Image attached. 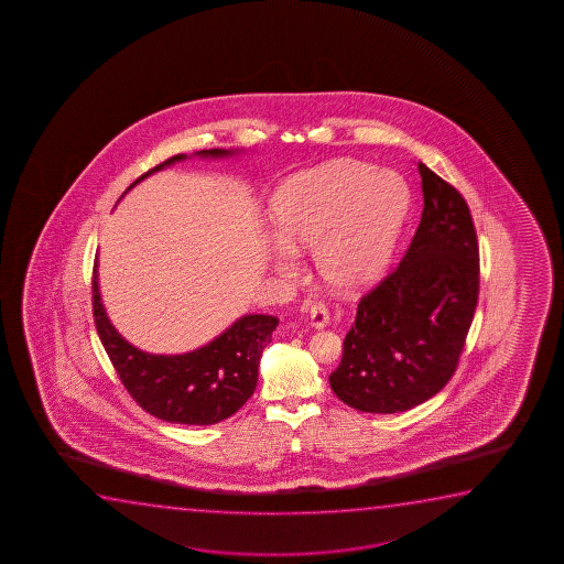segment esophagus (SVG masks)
<instances>
[{
	"instance_id": "1",
	"label": "esophagus",
	"mask_w": 564,
	"mask_h": 564,
	"mask_svg": "<svg viewBox=\"0 0 564 564\" xmlns=\"http://www.w3.org/2000/svg\"><path fill=\"white\" fill-rule=\"evenodd\" d=\"M310 325L314 329H324L329 325V310L325 308L324 304H314L310 308Z\"/></svg>"
}]
</instances>
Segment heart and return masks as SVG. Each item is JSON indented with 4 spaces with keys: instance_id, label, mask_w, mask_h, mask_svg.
<instances>
[{
    "instance_id": "b5f03b06",
    "label": "heart",
    "mask_w": 564,
    "mask_h": 564,
    "mask_svg": "<svg viewBox=\"0 0 564 564\" xmlns=\"http://www.w3.org/2000/svg\"><path fill=\"white\" fill-rule=\"evenodd\" d=\"M409 206V186L394 171L355 160L327 163L289 178L271 200L278 240L270 265L293 275L296 254L314 250L319 278L340 293L371 285L393 254Z\"/></svg>"
}]
</instances>
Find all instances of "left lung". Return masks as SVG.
Segmentation results:
<instances>
[{
  "label": "left lung",
  "mask_w": 564,
  "mask_h": 564,
  "mask_svg": "<svg viewBox=\"0 0 564 564\" xmlns=\"http://www.w3.org/2000/svg\"><path fill=\"white\" fill-rule=\"evenodd\" d=\"M417 171L424 209L416 235L399 268L358 302L329 376L333 393L360 412H404L440 393L478 304V237L468 204L424 163Z\"/></svg>",
  "instance_id": "1"
}]
</instances>
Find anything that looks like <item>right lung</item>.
<instances>
[{
	"instance_id": "1",
	"label": "right lung",
	"mask_w": 564,
	"mask_h": 564,
	"mask_svg": "<svg viewBox=\"0 0 564 564\" xmlns=\"http://www.w3.org/2000/svg\"><path fill=\"white\" fill-rule=\"evenodd\" d=\"M239 150L212 148L178 154L155 165L132 186L186 158H231ZM94 324L119 379L148 414L171 424L209 425L232 416L254 393L263 348L271 343L279 319L247 314L208 345L183 355H150L123 339L109 322L98 285V258L93 275Z\"/></svg>"
}]
</instances>
